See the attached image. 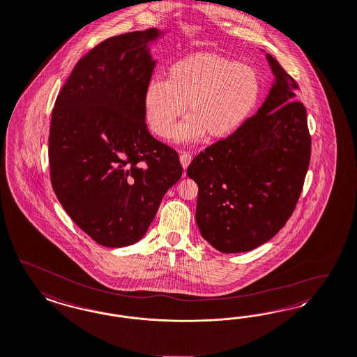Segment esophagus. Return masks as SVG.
Listing matches in <instances>:
<instances>
[{
  "instance_id": "1",
  "label": "esophagus",
  "mask_w": 357,
  "mask_h": 357,
  "mask_svg": "<svg viewBox=\"0 0 357 357\" xmlns=\"http://www.w3.org/2000/svg\"><path fill=\"white\" fill-rule=\"evenodd\" d=\"M179 160H181V165L183 166V169H185L190 163H191V160H192V157H191V154L190 153H185V151H182L181 153V157H179Z\"/></svg>"
}]
</instances>
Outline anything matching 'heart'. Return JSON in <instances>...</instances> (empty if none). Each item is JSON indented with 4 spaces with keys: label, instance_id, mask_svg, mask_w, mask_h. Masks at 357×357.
<instances>
[{
    "label": "heart",
    "instance_id": "obj_1",
    "mask_svg": "<svg viewBox=\"0 0 357 357\" xmlns=\"http://www.w3.org/2000/svg\"><path fill=\"white\" fill-rule=\"evenodd\" d=\"M261 92L255 68L220 54L197 52L174 63L167 82H149L145 120L155 135L169 138L187 104L191 114L176 129V141H195L206 133L225 138L252 116Z\"/></svg>",
    "mask_w": 357,
    "mask_h": 357
}]
</instances>
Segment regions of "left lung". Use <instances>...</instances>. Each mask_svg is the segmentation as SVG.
<instances>
[{"mask_svg":"<svg viewBox=\"0 0 357 357\" xmlns=\"http://www.w3.org/2000/svg\"><path fill=\"white\" fill-rule=\"evenodd\" d=\"M274 80L259 111L234 135L199 153L187 169L197 182V224L222 253L249 252L278 234L306 178L311 137L294 79L266 54Z\"/></svg>","mask_w":357,"mask_h":357,"instance_id":"left-lung-1","label":"left lung"}]
</instances>
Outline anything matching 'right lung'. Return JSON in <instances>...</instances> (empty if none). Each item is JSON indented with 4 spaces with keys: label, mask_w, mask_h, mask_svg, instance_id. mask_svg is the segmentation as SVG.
<instances>
[{
    "label": "right lung",
    "mask_w": 357,
    "mask_h": 357,
    "mask_svg": "<svg viewBox=\"0 0 357 357\" xmlns=\"http://www.w3.org/2000/svg\"><path fill=\"white\" fill-rule=\"evenodd\" d=\"M157 27L108 38L76 63L50 126L51 185L75 224L98 244L139 241L182 176L175 150L149 133L144 93L157 61Z\"/></svg>",
    "instance_id": "1"
}]
</instances>
